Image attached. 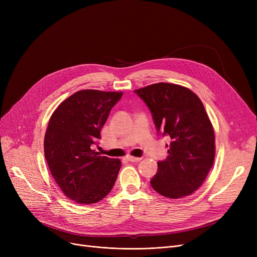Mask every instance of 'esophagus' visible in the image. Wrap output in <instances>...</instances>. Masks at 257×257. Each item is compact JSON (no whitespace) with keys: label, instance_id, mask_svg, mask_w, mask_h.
Instances as JSON below:
<instances>
[{"label":"esophagus","instance_id":"1","mask_svg":"<svg viewBox=\"0 0 257 257\" xmlns=\"http://www.w3.org/2000/svg\"><path fill=\"white\" fill-rule=\"evenodd\" d=\"M126 158H127V160L131 161V163H138V161L142 160L141 157H134V156H127Z\"/></svg>","mask_w":257,"mask_h":257}]
</instances>
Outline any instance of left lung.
<instances>
[{"mask_svg": "<svg viewBox=\"0 0 257 257\" xmlns=\"http://www.w3.org/2000/svg\"><path fill=\"white\" fill-rule=\"evenodd\" d=\"M149 108L157 134L169 137L168 157L157 163L151 186L178 199L201 186L214 159V132L205 108L191 89L156 83L134 90Z\"/></svg>", "mask_w": 257, "mask_h": 257, "instance_id": "obj_1", "label": "left lung"}]
</instances>
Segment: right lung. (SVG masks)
Returning a JSON list of instances; mask_svg holds the SVG:
<instances>
[{"label": "right lung", "mask_w": 257, "mask_h": 257, "mask_svg": "<svg viewBox=\"0 0 257 257\" xmlns=\"http://www.w3.org/2000/svg\"><path fill=\"white\" fill-rule=\"evenodd\" d=\"M123 92L80 90L53 112L45 136V156L63 194L80 204L97 203L114 185L120 160L92 150Z\"/></svg>", "instance_id": "add662e5"}]
</instances>
